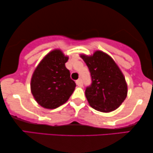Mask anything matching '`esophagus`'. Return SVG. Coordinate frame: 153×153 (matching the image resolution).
<instances>
[{"mask_svg": "<svg viewBox=\"0 0 153 153\" xmlns=\"http://www.w3.org/2000/svg\"><path fill=\"white\" fill-rule=\"evenodd\" d=\"M76 84H77V85L79 87H82L83 83H82V80H81V79H78V80H76Z\"/></svg>", "mask_w": 153, "mask_h": 153, "instance_id": "obj_1", "label": "esophagus"}]
</instances>
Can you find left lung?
<instances>
[{
  "label": "left lung",
  "instance_id": "obj_1",
  "mask_svg": "<svg viewBox=\"0 0 153 153\" xmlns=\"http://www.w3.org/2000/svg\"><path fill=\"white\" fill-rule=\"evenodd\" d=\"M90 71L92 84L87 87L85 96L97 111L110 112L120 107L127 96L125 78L113 59L103 51L93 55H80Z\"/></svg>",
  "mask_w": 153,
  "mask_h": 153
}]
</instances>
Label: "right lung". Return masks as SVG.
Returning <instances> with one entry per match:
<instances>
[{
    "label": "right lung",
    "mask_w": 153,
    "mask_h": 153,
    "mask_svg": "<svg viewBox=\"0 0 153 153\" xmlns=\"http://www.w3.org/2000/svg\"><path fill=\"white\" fill-rule=\"evenodd\" d=\"M68 60L60 49L46 54L34 70L31 79V92L36 102L53 109L68 100L76 84L71 78L65 63Z\"/></svg>",
    "instance_id": "obj_1"
}]
</instances>
